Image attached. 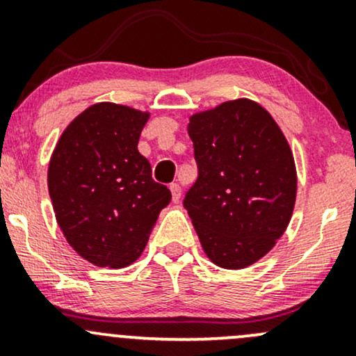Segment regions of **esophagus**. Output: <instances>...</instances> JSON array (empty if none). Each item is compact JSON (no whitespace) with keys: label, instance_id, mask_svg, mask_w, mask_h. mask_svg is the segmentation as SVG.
Returning a JSON list of instances; mask_svg holds the SVG:
<instances>
[{"label":"esophagus","instance_id":"1","mask_svg":"<svg viewBox=\"0 0 356 356\" xmlns=\"http://www.w3.org/2000/svg\"><path fill=\"white\" fill-rule=\"evenodd\" d=\"M170 192H172V201L174 202H179V199H181V195H182V189H181V186H179V184H170Z\"/></svg>","mask_w":356,"mask_h":356}]
</instances>
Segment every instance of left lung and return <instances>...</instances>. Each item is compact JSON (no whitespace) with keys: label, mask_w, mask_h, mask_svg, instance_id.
I'll list each match as a JSON object with an SVG mask.
<instances>
[{"label":"left lung","mask_w":356,"mask_h":356,"mask_svg":"<svg viewBox=\"0 0 356 356\" xmlns=\"http://www.w3.org/2000/svg\"><path fill=\"white\" fill-rule=\"evenodd\" d=\"M187 130L197 179L184 207L212 263L246 268L275 246L291 219V149L273 117L248 99L195 113Z\"/></svg>","instance_id":"left-lung-1"}]
</instances>
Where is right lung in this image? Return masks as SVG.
<instances>
[{"label": "right lung", "mask_w": 356, "mask_h": 356, "mask_svg": "<svg viewBox=\"0 0 356 356\" xmlns=\"http://www.w3.org/2000/svg\"><path fill=\"white\" fill-rule=\"evenodd\" d=\"M149 113L95 104L61 134L48 191L68 244L95 266L124 268L144 251L170 191L137 150Z\"/></svg>", "instance_id": "add662e5"}]
</instances>
